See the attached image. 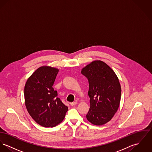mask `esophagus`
<instances>
[{
  "mask_svg": "<svg viewBox=\"0 0 152 152\" xmlns=\"http://www.w3.org/2000/svg\"><path fill=\"white\" fill-rule=\"evenodd\" d=\"M77 104H78V103L76 102H74L70 103V104H71V106H74L77 105Z\"/></svg>",
  "mask_w": 152,
  "mask_h": 152,
  "instance_id": "esophagus-1",
  "label": "esophagus"
}]
</instances>
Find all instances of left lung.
Segmentation results:
<instances>
[{
  "label": "left lung",
  "instance_id": "left-lung-1",
  "mask_svg": "<svg viewBox=\"0 0 152 152\" xmlns=\"http://www.w3.org/2000/svg\"><path fill=\"white\" fill-rule=\"evenodd\" d=\"M81 74L89 82L90 109L87 120L102 125L110 121L118 110L121 94L119 80L104 62L95 60L83 68Z\"/></svg>",
  "mask_w": 152,
  "mask_h": 152
}]
</instances>
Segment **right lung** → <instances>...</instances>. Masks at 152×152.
<instances>
[{"label": "right lung", "mask_w": 152, "mask_h": 152, "mask_svg": "<svg viewBox=\"0 0 152 152\" xmlns=\"http://www.w3.org/2000/svg\"><path fill=\"white\" fill-rule=\"evenodd\" d=\"M58 72L57 69L42 66L35 70L25 85L28 112L37 123L44 127H54L61 123L68 111L53 88Z\"/></svg>", "instance_id": "1"}]
</instances>
